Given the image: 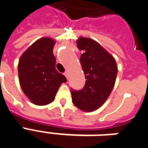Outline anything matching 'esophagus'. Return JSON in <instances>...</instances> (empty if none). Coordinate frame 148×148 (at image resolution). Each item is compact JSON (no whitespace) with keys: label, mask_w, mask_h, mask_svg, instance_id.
Masks as SVG:
<instances>
[{"label":"esophagus","mask_w":148,"mask_h":148,"mask_svg":"<svg viewBox=\"0 0 148 148\" xmlns=\"http://www.w3.org/2000/svg\"><path fill=\"white\" fill-rule=\"evenodd\" d=\"M64 75L66 76V78H67V79H69V72H67V71L64 73Z\"/></svg>","instance_id":"1"}]
</instances>
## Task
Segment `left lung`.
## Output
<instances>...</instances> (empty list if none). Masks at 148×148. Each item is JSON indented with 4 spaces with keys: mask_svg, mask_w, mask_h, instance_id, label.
Segmentation results:
<instances>
[{
    "mask_svg": "<svg viewBox=\"0 0 148 148\" xmlns=\"http://www.w3.org/2000/svg\"><path fill=\"white\" fill-rule=\"evenodd\" d=\"M77 46L83 53L80 64L86 82L80 90H71L72 103L82 111L92 112L103 105L112 91L117 76L115 59L92 39L79 37Z\"/></svg>",
    "mask_w": 148,
    "mask_h": 148,
    "instance_id": "obj_1",
    "label": "left lung"
}]
</instances>
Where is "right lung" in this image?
Segmentation results:
<instances>
[{
	"mask_svg": "<svg viewBox=\"0 0 148 148\" xmlns=\"http://www.w3.org/2000/svg\"><path fill=\"white\" fill-rule=\"evenodd\" d=\"M55 40L41 38L33 43L21 56L18 74L22 91L36 105L52 103L60 84L67 79L56 69L53 55Z\"/></svg>",
	"mask_w": 148,
	"mask_h": 148,
	"instance_id": "add662e5",
	"label": "right lung"
}]
</instances>
